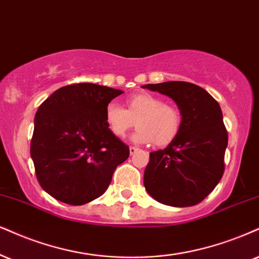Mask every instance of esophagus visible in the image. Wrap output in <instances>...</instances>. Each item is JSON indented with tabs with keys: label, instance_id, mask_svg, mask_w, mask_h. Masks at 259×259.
I'll list each match as a JSON object with an SVG mask.
<instances>
[{
	"label": "esophagus",
	"instance_id": "esophagus-1",
	"mask_svg": "<svg viewBox=\"0 0 259 259\" xmlns=\"http://www.w3.org/2000/svg\"><path fill=\"white\" fill-rule=\"evenodd\" d=\"M138 148H137V146H130V152H131V155H133V154H136L137 151H138Z\"/></svg>",
	"mask_w": 259,
	"mask_h": 259
}]
</instances>
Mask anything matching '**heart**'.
<instances>
[{"instance_id": "heart-1", "label": "heart", "mask_w": 259, "mask_h": 259, "mask_svg": "<svg viewBox=\"0 0 259 259\" xmlns=\"http://www.w3.org/2000/svg\"><path fill=\"white\" fill-rule=\"evenodd\" d=\"M139 128L133 135L138 143L168 145L180 131L181 114L174 105L163 103L158 96L140 92L127 98L126 109L110 102L105 107V122L114 136L122 138L133 126Z\"/></svg>"}]
</instances>
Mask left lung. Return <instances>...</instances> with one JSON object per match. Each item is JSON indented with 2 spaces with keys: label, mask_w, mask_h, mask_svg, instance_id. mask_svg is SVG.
<instances>
[{
  "label": "left lung",
  "mask_w": 259,
  "mask_h": 259,
  "mask_svg": "<svg viewBox=\"0 0 259 259\" xmlns=\"http://www.w3.org/2000/svg\"><path fill=\"white\" fill-rule=\"evenodd\" d=\"M175 101L181 127L163 150L150 154L144 186L157 202L170 206H192L212 192L225 171L228 133L218 101L200 86L187 81L148 84Z\"/></svg>",
  "instance_id": "8db88e82"
}]
</instances>
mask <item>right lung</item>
Segmentation results:
<instances>
[{"instance_id": "1", "label": "right lung", "mask_w": 259, "mask_h": 259, "mask_svg": "<svg viewBox=\"0 0 259 259\" xmlns=\"http://www.w3.org/2000/svg\"><path fill=\"white\" fill-rule=\"evenodd\" d=\"M121 90L91 82L63 86L47 98L34 116L31 157L39 185L71 205L101 197L130 148L105 122V107Z\"/></svg>"}]
</instances>
